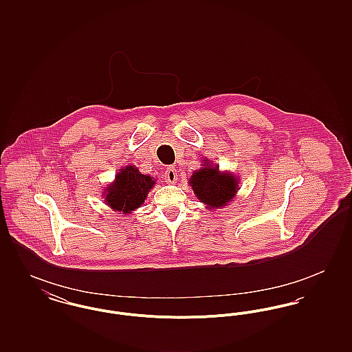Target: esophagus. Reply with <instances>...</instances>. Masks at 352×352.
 <instances>
[{
    "mask_svg": "<svg viewBox=\"0 0 352 352\" xmlns=\"http://www.w3.org/2000/svg\"><path fill=\"white\" fill-rule=\"evenodd\" d=\"M164 178L168 184H175L178 181V175H177V170L174 166H168L165 173H164Z\"/></svg>",
    "mask_w": 352,
    "mask_h": 352,
    "instance_id": "1",
    "label": "esophagus"
}]
</instances>
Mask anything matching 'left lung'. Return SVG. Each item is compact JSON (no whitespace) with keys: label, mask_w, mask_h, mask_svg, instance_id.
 Instances as JSON below:
<instances>
[{"label":"left lung","mask_w":352,"mask_h":352,"mask_svg":"<svg viewBox=\"0 0 352 352\" xmlns=\"http://www.w3.org/2000/svg\"><path fill=\"white\" fill-rule=\"evenodd\" d=\"M203 166L190 178V186H192L195 195L210 208L226 206L239 190L236 178L231 174H221L219 166H212L210 162L203 164Z\"/></svg>","instance_id":"8db88e82"}]
</instances>
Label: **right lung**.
Masks as SVG:
<instances>
[{
    "label": "right lung",
    "mask_w": 352,
    "mask_h": 352,
    "mask_svg": "<svg viewBox=\"0 0 352 352\" xmlns=\"http://www.w3.org/2000/svg\"><path fill=\"white\" fill-rule=\"evenodd\" d=\"M154 184L151 177L141 174L133 166L121 168L116 182L107 188L105 201L115 211L131 212L144 203Z\"/></svg>",
    "instance_id": "add662e5"
}]
</instances>
